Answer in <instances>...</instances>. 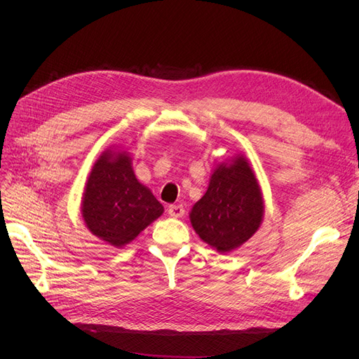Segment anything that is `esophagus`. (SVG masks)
Wrapping results in <instances>:
<instances>
[{
  "label": "esophagus",
  "mask_w": 359,
  "mask_h": 359,
  "mask_svg": "<svg viewBox=\"0 0 359 359\" xmlns=\"http://www.w3.org/2000/svg\"><path fill=\"white\" fill-rule=\"evenodd\" d=\"M184 214V210L182 205H170L168 206V215L172 218H182Z\"/></svg>",
  "instance_id": "1"
}]
</instances>
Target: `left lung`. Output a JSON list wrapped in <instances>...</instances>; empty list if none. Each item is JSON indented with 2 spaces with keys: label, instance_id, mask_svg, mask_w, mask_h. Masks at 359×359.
Segmentation results:
<instances>
[{
  "label": "left lung",
  "instance_id": "obj_1",
  "mask_svg": "<svg viewBox=\"0 0 359 359\" xmlns=\"http://www.w3.org/2000/svg\"><path fill=\"white\" fill-rule=\"evenodd\" d=\"M265 201L246 156L236 154L215 164L205 195L192 206L195 233L218 253L243 246L259 230Z\"/></svg>",
  "mask_w": 359,
  "mask_h": 359
}]
</instances>
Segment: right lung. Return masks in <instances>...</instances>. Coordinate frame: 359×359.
<instances>
[{"instance_id": "obj_1", "label": "right lung", "mask_w": 359, "mask_h": 359, "mask_svg": "<svg viewBox=\"0 0 359 359\" xmlns=\"http://www.w3.org/2000/svg\"><path fill=\"white\" fill-rule=\"evenodd\" d=\"M163 212V205L137 179L128 151L121 147L103 151L91 167L81 198V215L88 231L121 249Z\"/></svg>"}]
</instances>
